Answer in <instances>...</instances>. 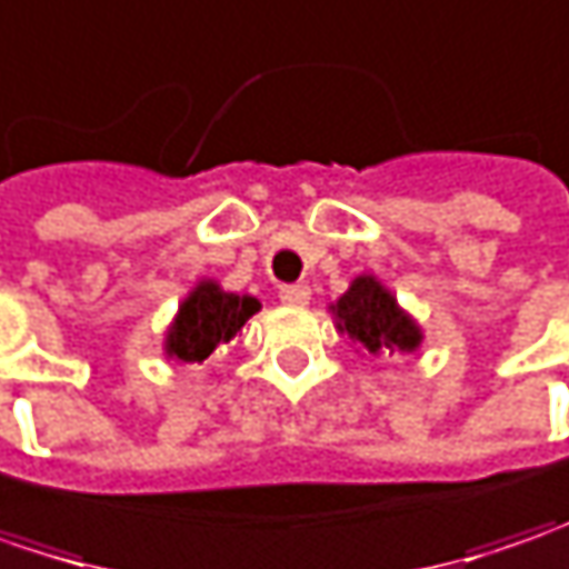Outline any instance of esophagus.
Segmentation results:
<instances>
[{"instance_id":"1","label":"esophagus","mask_w":569,"mask_h":569,"mask_svg":"<svg viewBox=\"0 0 569 569\" xmlns=\"http://www.w3.org/2000/svg\"><path fill=\"white\" fill-rule=\"evenodd\" d=\"M280 299H283L286 306H292V309H302V306H309L311 289L306 283L283 286V289H280Z\"/></svg>"}]
</instances>
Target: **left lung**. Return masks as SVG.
<instances>
[{
  "label": "left lung",
  "instance_id": "obj_1",
  "mask_svg": "<svg viewBox=\"0 0 569 569\" xmlns=\"http://www.w3.org/2000/svg\"><path fill=\"white\" fill-rule=\"evenodd\" d=\"M337 333L350 337V343L366 357H410L423 343V328L410 315L398 296L376 277L359 273L347 292L328 306Z\"/></svg>",
  "mask_w": 569,
  "mask_h": 569
}]
</instances>
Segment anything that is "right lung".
<instances>
[{
    "instance_id": "right-lung-1",
    "label": "right lung",
    "mask_w": 569,
    "mask_h": 569,
    "mask_svg": "<svg viewBox=\"0 0 569 569\" xmlns=\"http://www.w3.org/2000/svg\"><path fill=\"white\" fill-rule=\"evenodd\" d=\"M260 311V299L248 292H229L219 280H197L178 302V311L164 331L161 353L174 362H203L216 347L229 343Z\"/></svg>"
}]
</instances>
